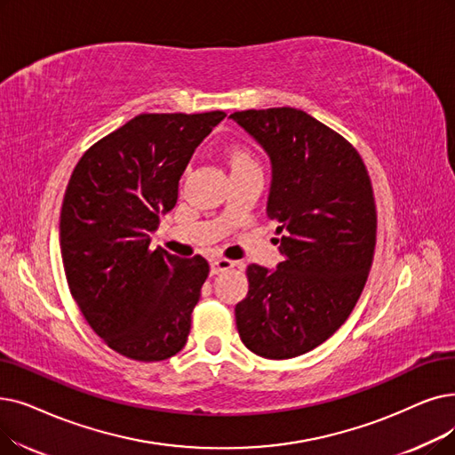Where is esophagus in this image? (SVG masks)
Masks as SVG:
<instances>
[{"label": "esophagus", "mask_w": 455, "mask_h": 455, "mask_svg": "<svg viewBox=\"0 0 455 455\" xmlns=\"http://www.w3.org/2000/svg\"><path fill=\"white\" fill-rule=\"evenodd\" d=\"M235 266V262L234 260H228V259H213L212 260V273L213 275H217V273H223V271H227V269H230V267H234Z\"/></svg>", "instance_id": "34e87169"}]
</instances>
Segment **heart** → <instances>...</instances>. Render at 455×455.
<instances>
[{
    "instance_id": "1",
    "label": "heart",
    "mask_w": 455,
    "mask_h": 455,
    "mask_svg": "<svg viewBox=\"0 0 455 455\" xmlns=\"http://www.w3.org/2000/svg\"><path fill=\"white\" fill-rule=\"evenodd\" d=\"M228 164H230V169H240V167L254 165V160H252V157H251L245 150L235 148V150H232L230 156H228Z\"/></svg>"
}]
</instances>
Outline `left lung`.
<instances>
[{
	"label": "left lung",
	"instance_id": "8db88e82",
	"mask_svg": "<svg viewBox=\"0 0 455 455\" xmlns=\"http://www.w3.org/2000/svg\"><path fill=\"white\" fill-rule=\"evenodd\" d=\"M230 118L269 156L267 217L283 234L276 269L247 266L235 325L260 357H299L339 331L366 284L378 234L370 176L349 141L301 109Z\"/></svg>",
	"mask_w": 455,
	"mask_h": 455
}]
</instances>
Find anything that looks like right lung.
<instances>
[{
  "instance_id": "obj_1",
  "label": "right lung",
  "mask_w": 455,
  "mask_h": 455,
  "mask_svg": "<svg viewBox=\"0 0 455 455\" xmlns=\"http://www.w3.org/2000/svg\"><path fill=\"white\" fill-rule=\"evenodd\" d=\"M225 116L137 115L72 171L59 223L67 283L92 331L128 359L165 361L188 342L210 266L201 254L152 251L150 232L179 201L195 148Z\"/></svg>"
}]
</instances>
